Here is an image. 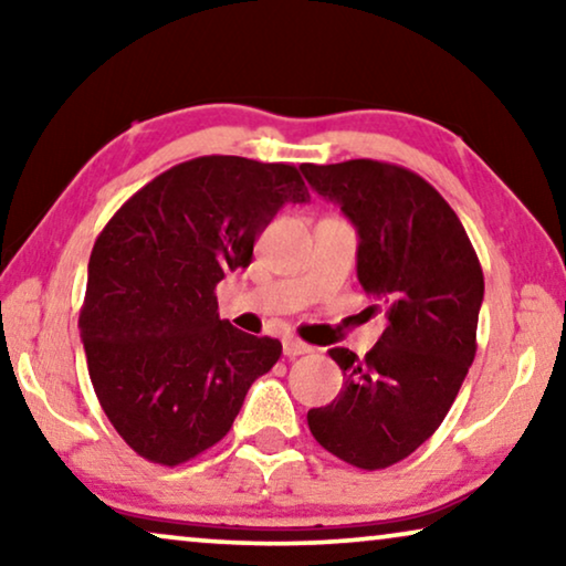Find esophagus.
<instances>
[{"instance_id": "obj_1", "label": "esophagus", "mask_w": 566, "mask_h": 566, "mask_svg": "<svg viewBox=\"0 0 566 566\" xmlns=\"http://www.w3.org/2000/svg\"><path fill=\"white\" fill-rule=\"evenodd\" d=\"M306 353H312V345L301 343V339H296V337H285L283 339V355H285V358H298V355H306Z\"/></svg>"}]
</instances>
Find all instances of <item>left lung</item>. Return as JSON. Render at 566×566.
Returning a JSON list of instances; mask_svg holds the SVG:
<instances>
[{
    "label": "left lung",
    "instance_id": "left-lung-1",
    "mask_svg": "<svg viewBox=\"0 0 566 566\" xmlns=\"http://www.w3.org/2000/svg\"><path fill=\"white\" fill-rule=\"evenodd\" d=\"M301 172L358 231V281L389 319L366 358L332 347L345 389L308 409V430L345 463L386 469L440 428L474 363L482 265L459 216L420 175L374 159Z\"/></svg>",
    "mask_w": 566,
    "mask_h": 566
}]
</instances>
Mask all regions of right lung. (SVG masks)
<instances>
[{
  "mask_svg": "<svg viewBox=\"0 0 566 566\" xmlns=\"http://www.w3.org/2000/svg\"><path fill=\"white\" fill-rule=\"evenodd\" d=\"M293 165L182 161L118 208L90 254L80 329L92 386L118 436L177 467L219 443L283 345L219 319L216 285L252 262L285 203H306Z\"/></svg>",
  "mask_w": 566,
  "mask_h": 566,
  "instance_id": "add662e5",
  "label": "right lung"
}]
</instances>
